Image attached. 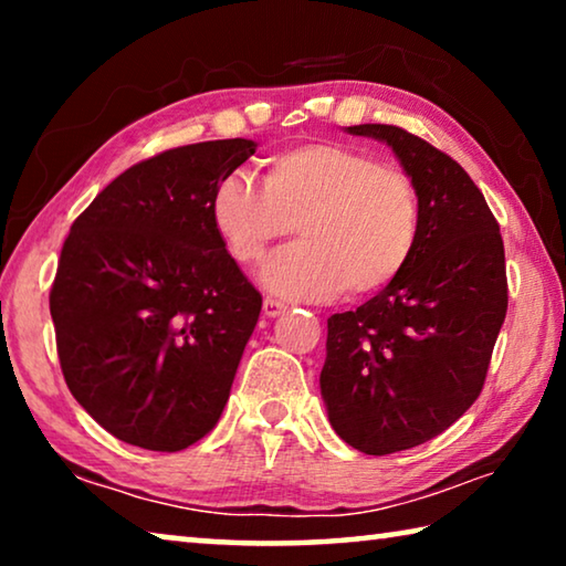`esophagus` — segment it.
Masks as SVG:
<instances>
[{"label": "esophagus", "instance_id": "obj_1", "mask_svg": "<svg viewBox=\"0 0 566 566\" xmlns=\"http://www.w3.org/2000/svg\"><path fill=\"white\" fill-rule=\"evenodd\" d=\"M262 310H264V317L274 319V317H280V314L286 310V304L280 302V300H272V296H266L264 304H262Z\"/></svg>", "mask_w": 566, "mask_h": 566}]
</instances>
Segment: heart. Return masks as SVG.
Instances as JSON below:
<instances>
[{"instance_id": "obj_1", "label": "heart", "mask_w": 566, "mask_h": 566, "mask_svg": "<svg viewBox=\"0 0 566 566\" xmlns=\"http://www.w3.org/2000/svg\"><path fill=\"white\" fill-rule=\"evenodd\" d=\"M209 217L239 264H256L274 242L260 280L286 300H332L349 286L369 296L407 270L419 239V197L409 175L364 149L312 142L270 159L264 185L234 171L217 181Z\"/></svg>"}]
</instances>
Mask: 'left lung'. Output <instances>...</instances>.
I'll list each match as a JSON object with an SVG mask.
<instances>
[{"label":"left lung","instance_id":"8db88e82","mask_svg":"<svg viewBox=\"0 0 566 566\" xmlns=\"http://www.w3.org/2000/svg\"><path fill=\"white\" fill-rule=\"evenodd\" d=\"M395 151L419 197L415 254L387 290L327 319L319 387L344 442L364 454L424 444L474 405L506 317L504 244L452 157L391 124L347 127Z\"/></svg>","mask_w":566,"mask_h":566}]
</instances>
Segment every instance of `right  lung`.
Listing matches in <instances>:
<instances>
[{"label":"right lung","instance_id":"1","mask_svg":"<svg viewBox=\"0 0 566 566\" xmlns=\"http://www.w3.org/2000/svg\"><path fill=\"white\" fill-rule=\"evenodd\" d=\"M252 139L139 161L74 219L50 294L74 399L122 442L179 452L217 424L262 312L209 217Z\"/></svg>","mask_w":566,"mask_h":566}]
</instances>
